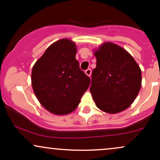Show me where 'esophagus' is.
<instances>
[{"label": "esophagus", "mask_w": 160, "mask_h": 160, "mask_svg": "<svg viewBox=\"0 0 160 160\" xmlns=\"http://www.w3.org/2000/svg\"><path fill=\"white\" fill-rule=\"evenodd\" d=\"M85 73H86L87 76L90 77L91 74H92V69H91V68H88V69H86V71H85Z\"/></svg>", "instance_id": "obj_1"}]
</instances>
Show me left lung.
Listing matches in <instances>:
<instances>
[{
  "instance_id": "obj_1",
  "label": "left lung",
  "mask_w": 160,
  "mask_h": 160,
  "mask_svg": "<svg viewBox=\"0 0 160 160\" xmlns=\"http://www.w3.org/2000/svg\"><path fill=\"white\" fill-rule=\"evenodd\" d=\"M90 92L97 107L116 114L128 108L140 90L141 69L133 57L116 44L106 42L94 52Z\"/></svg>"
}]
</instances>
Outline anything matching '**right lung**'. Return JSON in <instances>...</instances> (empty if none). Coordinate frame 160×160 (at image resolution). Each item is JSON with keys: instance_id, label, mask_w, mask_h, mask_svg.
<instances>
[{"instance_id": "obj_1", "label": "right lung", "mask_w": 160, "mask_h": 160, "mask_svg": "<svg viewBox=\"0 0 160 160\" xmlns=\"http://www.w3.org/2000/svg\"><path fill=\"white\" fill-rule=\"evenodd\" d=\"M75 43L61 39L49 46L32 68V86L40 104L52 114L72 112L91 80L76 60Z\"/></svg>"}]
</instances>
